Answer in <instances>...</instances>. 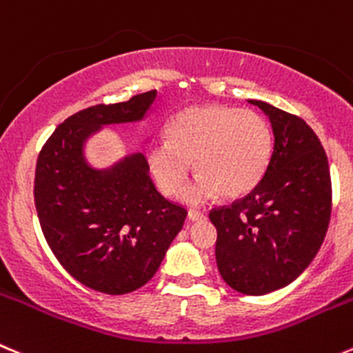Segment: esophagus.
Instances as JSON below:
<instances>
[{"label":"esophagus","instance_id":"obj_1","mask_svg":"<svg viewBox=\"0 0 353 353\" xmlns=\"http://www.w3.org/2000/svg\"><path fill=\"white\" fill-rule=\"evenodd\" d=\"M189 220H192V221H203V220H206V214L201 213V211L190 210V211H189Z\"/></svg>","mask_w":353,"mask_h":353}]
</instances>
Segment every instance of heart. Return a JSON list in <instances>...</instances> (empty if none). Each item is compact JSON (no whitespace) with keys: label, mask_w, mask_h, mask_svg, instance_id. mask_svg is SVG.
<instances>
[{"label":"heart","mask_w":353,"mask_h":353,"mask_svg":"<svg viewBox=\"0 0 353 353\" xmlns=\"http://www.w3.org/2000/svg\"><path fill=\"white\" fill-rule=\"evenodd\" d=\"M168 142L147 150V166L161 194L179 197L185 189L190 163L199 174L185 190L189 204H203L218 192L237 199L258 185L272 154V132L254 110L196 105L170 121Z\"/></svg>","instance_id":"obj_1"}]
</instances>
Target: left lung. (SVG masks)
Instances as JSON below:
<instances>
[{"instance_id":"8db88e82","label":"left lung","mask_w":353,"mask_h":353,"mask_svg":"<svg viewBox=\"0 0 353 353\" xmlns=\"http://www.w3.org/2000/svg\"><path fill=\"white\" fill-rule=\"evenodd\" d=\"M274 132L263 179L243 199L210 211L216 265L232 290L260 296L293 283L310 265L331 218V173L314 130L261 100Z\"/></svg>"}]
</instances>
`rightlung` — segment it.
Wrapping results in <instances>:
<instances>
[{
	"label": "right lung",
	"mask_w": 353,
	"mask_h": 353,
	"mask_svg": "<svg viewBox=\"0 0 353 353\" xmlns=\"http://www.w3.org/2000/svg\"><path fill=\"white\" fill-rule=\"evenodd\" d=\"M156 90L99 103L57 126L36 163L34 204L50 250L90 290L124 294L149 283L182 230L187 210L161 196L143 154L93 170L85 140L102 124L140 121Z\"/></svg>",
	"instance_id": "add662e5"
}]
</instances>
